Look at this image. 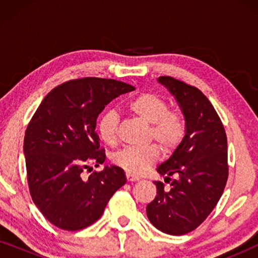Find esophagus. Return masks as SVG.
Returning a JSON list of instances; mask_svg holds the SVG:
<instances>
[{"mask_svg": "<svg viewBox=\"0 0 258 258\" xmlns=\"http://www.w3.org/2000/svg\"><path fill=\"white\" fill-rule=\"evenodd\" d=\"M126 176V179H128V182H135V181H139L140 177L137 175H134L132 172H126L125 174Z\"/></svg>", "mask_w": 258, "mask_h": 258, "instance_id": "34e87169", "label": "esophagus"}]
</instances>
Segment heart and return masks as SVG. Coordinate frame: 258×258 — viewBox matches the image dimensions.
<instances>
[{"label":"heart","instance_id":"1","mask_svg":"<svg viewBox=\"0 0 258 258\" xmlns=\"http://www.w3.org/2000/svg\"><path fill=\"white\" fill-rule=\"evenodd\" d=\"M126 110L150 124L148 137L160 144L164 153H171L184 140L186 124L184 115L170 110L167 101L153 93L136 95L125 103ZM118 116L107 111L98 119V134L104 143L114 146L117 142ZM160 157V149L155 144L146 147H125L112 157L116 165L134 175H142Z\"/></svg>","mask_w":258,"mask_h":258}]
</instances>
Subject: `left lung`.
<instances>
[{
	"mask_svg": "<svg viewBox=\"0 0 258 258\" xmlns=\"http://www.w3.org/2000/svg\"><path fill=\"white\" fill-rule=\"evenodd\" d=\"M158 82L177 101L186 132L171 156L157 167L170 188L154 182L157 195L147 206V216L165 234L184 235L204 222L223 194L229 171L227 135L200 89L170 76L158 77Z\"/></svg>",
	"mask_w": 258,
	"mask_h": 258,
	"instance_id": "obj_1",
	"label": "left lung"
}]
</instances>
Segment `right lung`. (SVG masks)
<instances>
[{
    "label": "right lung",
    "instance_id": "obj_1",
    "mask_svg": "<svg viewBox=\"0 0 258 258\" xmlns=\"http://www.w3.org/2000/svg\"><path fill=\"white\" fill-rule=\"evenodd\" d=\"M133 90L116 80H72L54 88L35 111L23 144L28 185L34 203L55 227L68 231L89 227L125 184L124 171L116 165L88 177L83 172L105 161L95 130L98 115Z\"/></svg>",
    "mask_w": 258,
    "mask_h": 258
}]
</instances>
